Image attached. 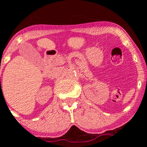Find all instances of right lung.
Wrapping results in <instances>:
<instances>
[{
	"label": "right lung",
	"instance_id": "add662e5",
	"mask_svg": "<svg viewBox=\"0 0 147 147\" xmlns=\"http://www.w3.org/2000/svg\"><path fill=\"white\" fill-rule=\"evenodd\" d=\"M0 80H1V79H0Z\"/></svg>",
	"mask_w": 147,
	"mask_h": 147
}]
</instances>
